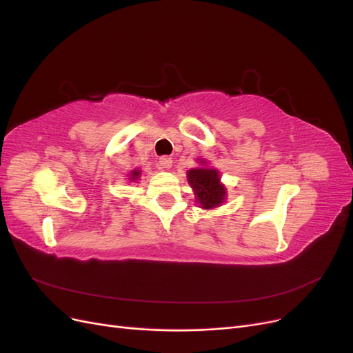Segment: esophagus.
<instances>
[{
  "label": "esophagus",
  "mask_w": 353,
  "mask_h": 353,
  "mask_svg": "<svg viewBox=\"0 0 353 353\" xmlns=\"http://www.w3.org/2000/svg\"><path fill=\"white\" fill-rule=\"evenodd\" d=\"M170 166H172V159H170L169 156H162L159 159V168L160 169H169Z\"/></svg>",
  "instance_id": "34e87169"
}]
</instances>
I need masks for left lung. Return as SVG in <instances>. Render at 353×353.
Here are the masks:
<instances>
[{
    "label": "left lung",
    "instance_id": "1",
    "mask_svg": "<svg viewBox=\"0 0 353 353\" xmlns=\"http://www.w3.org/2000/svg\"><path fill=\"white\" fill-rule=\"evenodd\" d=\"M187 179L201 209H213L225 200L227 190L221 184L219 172L216 169H190L187 172Z\"/></svg>",
    "mask_w": 353,
    "mask_h": 353
}]
</instances>
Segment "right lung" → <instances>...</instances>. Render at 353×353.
<instances>
[{"label":"right lung","instance_id":"right-lung-1","mask_svg":"<svg viewBox=\"0 0 353 353\" xmlns=\"http://www.w3.org/2000/svg\"><path fill=\"white\" fill-rule=\"evenodd\" d=\"M140 170H138V169H135V170H132V172H131V181H135V179H138V176H140Z\"/></svg>","mask_w":353,"mask_h":353}]
</instances>
